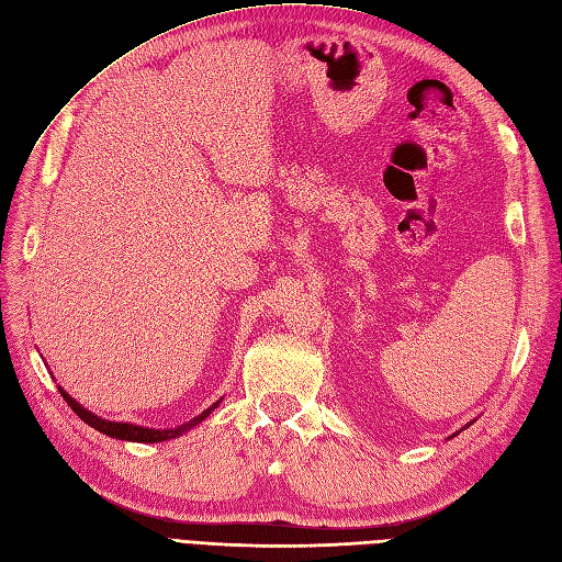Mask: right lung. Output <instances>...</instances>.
<instances>
[{
	"mask_svg": "<svg viewBox=\"0 0 562 562\" xmlns=\"http://www.w3.org/2000/svg\"><path fill=\"white\" fill-rule=\"evenodd\" d=\"M59 393H61V398H65L67 403H69V407L78 414V417L86 422V424H90L92 428H97L99 432H106V435H111V438H117V440H130V442H164V440H171V438H178V435H182L184 430H190L192 426H196V424H201L207 414H211L215 407H217V403L213 405V407H207L203 414H199L196 419H192L190 424H182V426H178V428H166V430H155V428H143V426H134V424H117V422H106V419H99V417H94L92 412H88L86 407H80L74 398H69V393H65L59 389Z\"/></svg>",
	"mask_w": 562,
	"mask_h": 562,
	"instance_id": "1",
	"label": "right lung"
}]
</instances>
